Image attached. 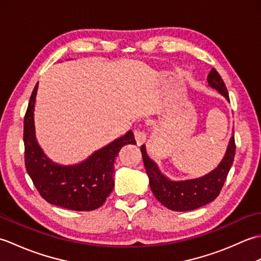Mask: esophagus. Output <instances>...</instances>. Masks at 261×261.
<instances>
[{
	"mask_svg": "<svg viewBox=\"0 0 261 261\" xmlns=\"http://www.w3.org/2000/svg\"><path fill=\"white\" fill-rule=\"evenodd\" d=\"M135 139L137 141V145L138 146H141L142 143L146 141L145 131H142L141 129H136L135 130Z\"/></svg>",
	"mask_w": 261,
	"mask_h": 261,
	"instance_id": "1",
	"label": "esophagus"
}]
</instances>
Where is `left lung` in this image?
Returning a JSON list of instances; mask_svg holds the SVG:
<instances>
[{"mask_svg":"<svg viewBox=\"0 0 261 261\" xmlns=\"http://www.w3.org/2000/svg\"><path fill=\"white\" fill-rule=\"evenodd\" d=\"M207 82L211 87L219 91L230 102L229 93L222 77L214 68L211 69ZM141 153L153 195L167 208L185 212L204 206L219 196L233 164L236 154L234 135L231 137L225 156L218 167L207 175L195 179L170 180L160 173L156 163L148 157L145 146H141Z\"/></svg>","mask_w":261,"mask_h":261,"instance_id":"8db88e82","label":"left lung"}]
</instances>
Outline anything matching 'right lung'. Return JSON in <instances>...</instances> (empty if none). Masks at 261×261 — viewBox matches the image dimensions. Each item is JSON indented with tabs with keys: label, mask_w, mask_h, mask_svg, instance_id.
<instances>
[{
	"label": "right lung",
	"mask_w": 261,
	"mask_h": 261,
	"mask_svg": "<svg viewBox=\"0 0 261 261\" xmlns=\"http://www.w3.org/2000/svg\"><path fill=\"white\" fill-rule=\"evenodd\" d=\"M38 83L32 91L23 121L24 163L37 191L48 203L73 211H93L102 206L114 187V160L121 148L136 143L132 131L109 143L73 166L53 163L39 147L35 135Z\"/></svg>",
	"instance_id": "right-lung-1"
}]
</instances>
